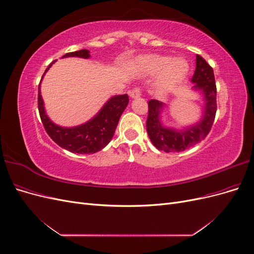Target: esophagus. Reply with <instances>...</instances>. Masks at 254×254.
I'll use <instances>...</instances> for the list:
<instances>
[{
    "mask_svg": "<svg viewBox=\"0 0 254 254\" xmlns=\"http://www.w3.org/2000/svg\"><path fill=\"white\" fill-rule=\"evenodd\" d=\"M129 95L131 98H137L141 96V90L139 88H134L133 90H131L129 92Z\"/></svg>",
    "mask_w": 254,
    "mask_h": 254,
    "instance_id": "1",
    "label": "esophagus"
}]
</instances>
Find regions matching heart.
I'll return each instance as SVG.
<instances>
[{"mask_svg": "<svg viewBox=\"0 0 254 254\" xmlns=\"http://www.w3.org/2000/svg\"><path fill=\"white\" fill-rule=\"evenodd\" d=\"M140 65L143 70L150 75L161 73L157 83V93L166 95L174 91L188 76L190 65L188 61L178 57L163 55H149L140 60Z\"/></svg>", "mask_w": 254, "mask_h": 254, "instance_id": "obj_1", "label": "heart"}]
</instances>
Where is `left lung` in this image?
Masks as SVG:
<instances>
[{
    "instance_id": "obj_1",
    "label": "left lung",
    "mask_w": 254,
    "mask_h": 254,
    "mask_svg": "<svg viewBox=\"0 0 254 254\" xmlns=\"http://www.w3.org/2000/svg\"><path fill=\"white\" fill-rule=\"evenodd\" d=\"M193 90L199 91L203 96L204 107L201 119L196 124L183 129L166 127L161 118L165 104L157 99L148 102V118L146 130L151 143L159 150L165 152L183 151L201 142L210 132L216 114V84H215L213 68L199 55H196V68L193 78Z\"/></svg>"
}]
</instances>
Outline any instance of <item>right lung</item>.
I'll return each instance as SVG.
<instances>
[{"mask_svg": "<svg viewBox=\"0 0 254 254\" xmlns=\"http://www.w3.org/2000/svg\"><path fill=\"white\" fill-rule=\"evenodd\" d=\"M90 56V52L88 50H80L67 53L63 56V58L79 57L88 59ZM54 63L55 61H53L49 65L44 74L49 71ZM128 103L129 98L127 94L114 95L110 97L103 106V108L88 122L75 127H63L56 125L50 120L44 109L40 84L39 90H38V109H39L42 124L51 139L57 143L60 147L71 152L81 153V155L97 152L108 145L113 137L121 115L126 109Z\"/></svg>", "mask_w": 254, "mask_h": 254, "instance_id": "obj_1", "label": "right lung"}]
</instances>
